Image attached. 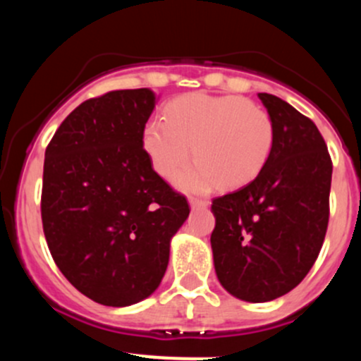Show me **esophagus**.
Returning a JSON list of instances; mask_svg holds the SVG:
<instances>
[{
	"mask_svg": "<svg viewBox=\"0 0 361 361\" xmlns=\"http://www.w3.org/2000/svg\"><path fill=\"white\" fill-rule=\"evenodd\" d=\"M190 205H192V209H205V207L209 205V200H202V198L190 197Z\"/></svg>",
	"mask_w": 361,
	"mask_h": 361,
	"instance_id": "1",
	"label": "esophagus"
}]
</instances>
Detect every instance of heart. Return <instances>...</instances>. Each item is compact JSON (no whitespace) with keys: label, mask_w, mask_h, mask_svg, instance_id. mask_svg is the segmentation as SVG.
<instances>
[{"label":"heart","mask_w":361,"mask_h":361,"mask_svg":"<svg viewBox=\"0 0 361 361\" xmlns=\"http://www.w3.org/2000/svg\"><path fill=\"white\" fill-rule=\"evenodd\" d=\"M273 140L267 110L235 94H185L142 128V147L157 175L171 178L192 151L197 163L176 176L186 190H204L214 181L221 188L250 183L267 164Z\"/></svg>","instance_id":"heart-1"}]
</instances>
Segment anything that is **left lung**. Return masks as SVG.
<instances>
[{"label":"left lung","instance_id":"1","mask_svg":"<svg viewBox=\"0 0 361 361\" xmlns=\"http://www.w3.org/2000/svg\"><path fill=\"white\" fill-rule=\"evenodd\" d=\"M273 128L271 154L259 175L212 200L210 235L222 287L246 302H268L305 279L329 222L333 161L309 117L259 93Z\"/></svg>","mask_w":361,"mask_h":361}]
</instances>
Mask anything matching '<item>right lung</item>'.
Instances as JSON below:
<instances>
[{"label":"right lung","mask_w":361,"mask_h":361,"mask_svg":"<svg viewBox=\"0 0 361 361\" xmlns=\"http://www.w3.org/2000/svg\"><path fill=\"white\" fill-rule=\"evenodd\" d=\"M154 100L147 88L90 98L45 149L40 212L49 251L73 287L110 307L159 287L169 241L190 214L142 147Z\"/></svg>","instance_id":"right-lung-1"}]
</instances>
